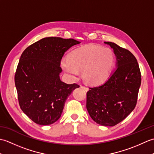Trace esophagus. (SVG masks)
<instances>
[{"instance_id": "1", "label": "esophagus", "mask_w": 154, "mask_h": 154, "mask_svg": "<svg viewBox=\"0 0 154 154\" xmlns=\"http://www.w3.org/2000/svg\"><path fill=\"white\" fill-rule=\"evenodd\" d=\"M81 88H82V89H84L85 91H89V89H88L87 87H85V86H81Z\"/></svg>"}]
</instances>
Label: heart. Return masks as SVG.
Instances as JSON below:
<instances>
[{
	"label": "heart",
	"instance_id": "obj_1",
	"mask_svg": "<svg viewBox=\"0 0 154 154\" xmlns=\"http://www.w3.org/2000/svg\"><path fill=\"white\" fill-rule=\"evenodd\" d=\"M114 55L112 50L87 45L71 51L61 61V68L71 80H75L83 72L84 81L89 85H99L106 80L112 69Z\"/></svg>",
	"mask_w": 154,
	"mask_h": 154
}]
</instances>
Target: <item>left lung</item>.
<instances>
[{"instance_id": "1", "label": "left lung", "mask_w": 154, "mask_h": 154, "mask_svg": "<svg viewBox=\"0 0 154 154\" xmlns=\"http://www.w3.org/2000/svg\"><path fill=\"white\" fill-rule=\"evenodd\" d=\"M104 43L113 49L116 67L105 83L89 88L86 106L94 122L104 126H114L134 109L141 85V73L131 52L112 42Z\"/></svg>"}]
</instances>
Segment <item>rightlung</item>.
Returning a JSON list of instances; mask_svg holds the SVG:
<instances>
[{"label": "right lung", "mask_w": 154, "mask_h": 154, "mask_svg": "<svg viewBox=\"0 0 154 154\" xmlns=\"http://www.w3.org/2000/svg\"><path fill=\"white\" fill-rule=\"evenodd\" d=\"M81 42L73 39L44 38L23 51L15 73L19 104L24 114L40 125L60 119L68 97L78 85L61 81L60 63L65 52Z\"/></svg>", "instance_id": "obj_1"}]
</instances>
